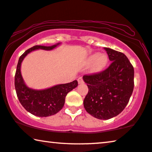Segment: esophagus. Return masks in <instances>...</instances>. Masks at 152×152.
Returning a JSON list of instances; mask_svg holds the SVG:
<instances>
[{
  "label": "esophagus",
  "instance_id": "esophagus-1",
  "mask_svg": "<svg viewBox=\"0 0 152 152\" xmlns=\"http://www.w3.org/2000/svg\"><path fill=\"white\" fill-rule=\"evenodd\" d=\"M78 84L83 83L84 81H83V79L82 77H79L78 78Z\"/></svg>",
  "mask_w": 152,
  "mask_h": 152
}]
</instances>
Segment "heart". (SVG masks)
Wrapping results in <instances>:
<instances>
[{
	"instance_id": "b5f03b06",
	"label": "heart",
	"mask_w": 152,
	"mask_h": 152,
	"mask_svg": "<svg viewBox=\"0 0 152 152\" xmlns=\"http://www.w3.org/2000/svg\"><path fill=\"white\" fill-rule=\"evenodd\" d=\"M88 62L92 64V70L95 72L102 71L106 66L108 62V57L106 54H99V53L92 54L89 56Z\"/></svg>"
}]
</instances>
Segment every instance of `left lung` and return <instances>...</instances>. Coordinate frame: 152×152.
Here are the masks:
<instances>
[{"instance_id":"left-lung-1","label":"left lung","mask_w":152,"mask_h":152,"mask_svg":"<svg viewBox=\"0 0 152 152\" xmlns=\"http://www.w3.org/2000/svg\"><path fill=\"white\" fill-rule=\"evenodd\" d=\"M104 49L111 61L110 66L103 72L83 77L89 90L84 108L99 120H109L122 112L134 87V69L126 56L111 48Z\"/></svg>"}]
</instances>
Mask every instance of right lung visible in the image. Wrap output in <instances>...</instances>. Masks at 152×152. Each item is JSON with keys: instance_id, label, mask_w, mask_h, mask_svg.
Masks as SVG:
<instances>
[{"instance_id": "1", "label": "right lung", "mask_w": 152, "mask_h": 152, "mask_svg": "<svg viewBox=\"0 0 152 152\" xmlns=\"http://www.w3.org/2000/svg\"><path fill=\"white\" fill-rule=\"evenodd\" d=\"M60 43L50 46H34L26 50L20 56L15 77V86L18 99L28 112L38 117L51 116L63 108L65 97L68 92L78 86L77 80L66 84L53 86L45 90H34L30 88L24 83L21 73V64L24 58L30 52L37 49L50 50Z\"/></svg>"}]
</instances>
